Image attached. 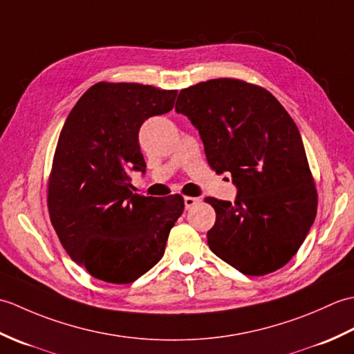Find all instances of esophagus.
<instances>
[{
    "label": "esophagus",
    "mask_w": 354,
    "mask_h": 354,
    "mask_svg": "<svg viewBox=\"0 0 354 354\" xmlns=\"http://www.w3.org/2000/svg\"><path fill=\"white\" fill-rule=\"evenodd\" d=\"M199 202H201L199 198H193V196H185V198H184V205H185L187 209L194 207L196 204H199Z\"/></svg>",
    "instance_id": "obj_1"
}]
</instances>
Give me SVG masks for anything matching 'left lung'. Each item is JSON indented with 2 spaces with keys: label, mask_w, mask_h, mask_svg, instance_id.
I'll use <instances>...</instances> for the list:
<instances>
[{
  "label": "left lung",
  "mask_w": 354,
  "mask_h": 354,
  "mask_svg": "<svg viewBox=\"0 0 354 354\" xmlns=\"http://www.w3.org/2000/svg\"><path fill=\"white\" fill-rule=\"evenodd\" d=\"M175 109L199 131L212 169L230 171L237 187L234 202L205 199L216 209L209 250L245 275L284 266L303 245L318 205L301 135L288 111L265 88L237 79L185 88Z\"/></svg>",
  "instance_id": "1"
}]
</instances>
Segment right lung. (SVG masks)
Segmentation results:
<instances>
[{"label": "right lung", "instance_id": "add662e5", "mask_svg": "<svg viewBox=\"0 0 354 354\" xmlns=\"http://www.w3.org/2000/svg\"><path fill=\"white\" fill-rule=\"evenodd\" d=\"M178 91L99 82L80 97L59 135L48 213L65 251L94 278L127 284L162 259L184 212L179 194H133L129 170L146 171L138 132L173 109Z\"/></svg>", "mask_w": 354, "mask_h": 354}]
</instances>
